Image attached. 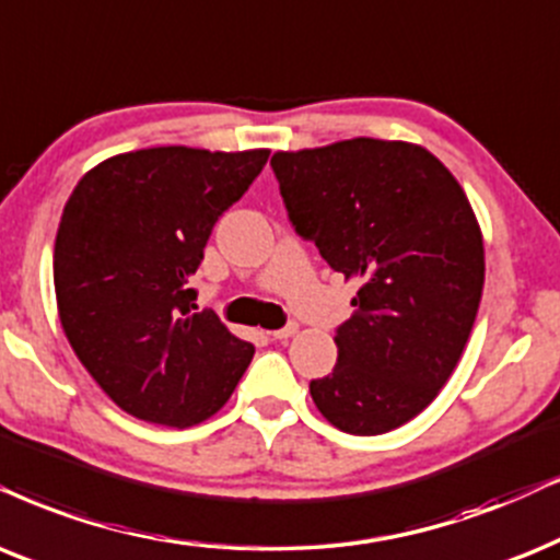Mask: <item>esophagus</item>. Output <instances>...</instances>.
I'll use <instances>...</instances> for the list:
<instances>
[{
    "label": "esophagus",
    "mask_w": 560,
    "mask_h": 560,
    "mask_svg": "<svg viewBox=\"0 0 560 560\" xmlns=\"http://www.w3.org/2000/svg\"><path fill=\"white\" fill-rule=\"evenodd\" d=\"M296 330H300V325H296V323H287V325H284V328L273 330V332H271V336L276 338V341H287V338H292Z\"/></svg>",
    "instance_id": "obj_1"
}]
</instances>
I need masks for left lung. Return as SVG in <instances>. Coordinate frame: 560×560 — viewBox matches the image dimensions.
Returning <instances> with one entry per match:
<instances>
[{
    "label": "left lung",
    "instance_id": "1",
    "mask_svg": "<svg viewBox=\"0 0 560 560\" xmlns=\"http://www.w3.org/2000/svg\"><path fill=\"white\" fill-rule=\"evenodd\" d=\"M271 167L296 235L362 284L336 330L338 362L310 395L349 434L398 429L436 398L476 323L486 260L468 196L408 141L276 152Z\"/></svg>",
    "mask_w": 560,
    "mask_h": 560
}]
</instances>
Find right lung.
<instances>
[{
	"label": "right lung",
	"instance_id": "obj_1",
	"mask_svg": "<svg viewBox=\"0 0 560 560\" xmlns=\"http://www.w3.org/2000/svg\"><path fill=\"white\" fill-rule=\"evenodd\" d=\"M268 150L152 147L92 167L54 245L61 328L103 393L141 421L194 427L230 400L253 343L196 310L190 276Z\"/></svg>",
	"mask_w": 560,
	"mask_h": 560
}]
</instances>
